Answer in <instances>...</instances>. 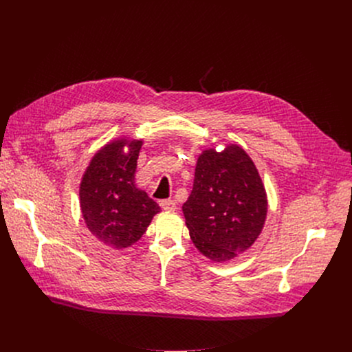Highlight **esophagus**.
<instances>
[{
	"mask_svg": "<svg viewBox=\"0 0 352 352\" xmlns=\"http://www.w3.org/2000/svg\"><path fill=\"white\" fill-rule=\"evenodd\" d=\"M160 206L166 212H175V209H177V204L174 202V200H170V199L160 200Z\"/></svg>",
	"mask_w": 352,
	"mask_h": 352,
	"instance_id": "obj_1",
	"label": "esophagus"
}]
</instances>
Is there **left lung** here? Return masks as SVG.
<instances>
[{"label":"left lung","mask_w":352,"mask_h":352,"mask_svg":"<svg viewBox=\"0 0 352 352\" xmlns=\"http://www.w3.org/2000/svg\"><path fill=\"white\" fill-rule=\"evenodd\" d=\"M195 246L214 262L245 252L262 232L267 196L261 175L236 144L199 156L193 188L182 206Z\"/></svg>","instance_id":"obj_1"}]
</instances>
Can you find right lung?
<instances>
[{"instance_id": "obj_1", "label": "right lung", "mask_w": 352, "mask_h": 352, "mask_svg": "<svg viewBox=\"0 0 352 352\" xmlns=\"http://www.w3.org/2000/svg\"><path fill=\"white\" fill-rule=\"evenodd\" d=\"M142 140L117 139L94 155L80 189V209L89 231L104 245L124 249L146 232L160 206L135 185ZM126 145L129 152L123 147Z\"/></svg>"}]
</instances>
